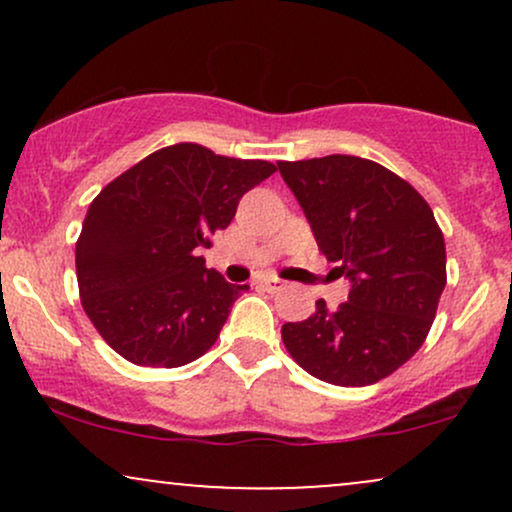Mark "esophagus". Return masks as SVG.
I'll list each match as a JSON object with an SVG mask.
<instances>
[{
    "mask_svg": "<svg viewBox=\"0 0 512 512\" xmlns=\"http://www.w3.org/2000/svg\"><path fill=\"white\" fill-rule=\"evenodd\" d=\"M260 286H262V289L264 291H281V289H284V281H279V279H274V276H267V279H262L260 281Z\"/></svg>",
    "mask_w": 512,
    "mask_h": 512,
    "instance_id": "1",
    "label": "esophagus"
}]
</instances>
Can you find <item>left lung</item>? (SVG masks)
<instances>
[{
    "instance_id": "8db88e82",
    "label": "left lung",
    "mask_w": 512,
    "mask_h": 512,
    "mask_svg": "<svg viewBox=\"0 0 512 512\" xmlns=\"http://www.w3.org/2000/svg\"><path fill=\"white\" fill-rule=\"evenodd\" d=\"M317 248L349 279L346 303L317 301L281 327L289 354L317 380L373 385L424 344L445 289V240L426 199L368 158L332 154L281 161Z\"/></svg>"
}]
</instances>
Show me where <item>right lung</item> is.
<instances>
[{
	"instance_id": "add662e5",
	"label": "right lung",
	"mask_w": 512,
	"mask_h": 512,
	"mask_svg": "<svg viewBox=\"0 0 512 512\" xmlns=\"http://www.w3.org/2000/svg\"><path fill=\"white\" fill-rule=\"evenodd\" d=\"M274 170L175 144L103 187L76 243V279L86 315L117 354L154 368L207 354L248 284H228L199 250Z\"/></svg>"
}]
</instances>
